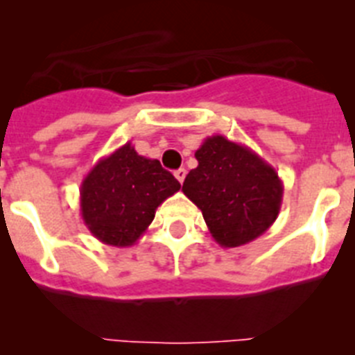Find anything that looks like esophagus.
Returning a JSON list of instances; mask_svg holds the SVG:
<instances>
[{"label": "esophagus", "instance_id": "obj_1", "mask_svg": "<svg viewBox=\"0 0 355 355\" xmlns=\"http://www.w3.org/2000/svg\"><path fill=\"white\" fill-rule=\"evenodd\" d=\"M174 175H175V180L180 181V183H183L184 178H187V171H184V168H178V171L174 172Z\"/></svg>", "mask_w": 355, "mask_h": 355}]
</instances>
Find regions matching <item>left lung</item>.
Segmentation results:
<instances>
[{"label":"left lung","instance_id":"left-lung-1","mask_svg":"<svg viewBox=\"0 0 355 355\" xmlns=\"http://www.w3.org/2000/svg\"><path fill=\"white\" fill-rule=\"evenodd\" d=\"M183 193L202 211L213 240L240 247L270 229L283 205V181L258 153L222 135L206 137L196 150Z\"/></svg>","mask_w":355,"mask_h":355}]
</instances>
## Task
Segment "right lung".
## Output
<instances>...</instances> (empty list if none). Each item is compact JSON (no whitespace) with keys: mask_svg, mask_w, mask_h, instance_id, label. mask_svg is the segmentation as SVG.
I'll return each instance as SVG.
<instances>
[{"mask_svg":"<svg viewBox=\"0 0 355 355\" xmlns=\"http://www.w3.org/2000/svg\"><path fill=\"white\" fill-rule=\"evenodd\" d=\"M181 188L158 159L140 156L131 142L90 168L80 188V211L92 236L112 247H131L163 200Z\"/></svg>","mask_w":355,"mask_h":355,"instance_id":"1","label":"right lung"}]
</instances>
